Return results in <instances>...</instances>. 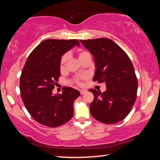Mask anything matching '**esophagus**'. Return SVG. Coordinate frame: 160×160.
Segmentation results:
<instances>
[{
	"label": "esophagus",
	"mask_w": 160,
	"mask_h": 160,
	"mask_svg": "<svg viewBox=\"0 0 160 160\" xmlns=\"http://www.w3.org/2000/svg\"><path fill=\"white\" fill-rule=\"evenodd\" d=\"M85 92H86V90H80V94H85Z\"/></svg>",
	"instance_id": "esophagus-1"
}]
</instances>
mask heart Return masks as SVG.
Segmentation results:
<instances>
[{
  "label": "heart",
  "mask_w": 160,
  "mask_h": 160,
  "mask_svg": "<svg viewBox=\"0 0 160 160\" xmlns=\"http://www.w3.org/2000/svg\"><path fill=\"white\" fill-rule=\"evenodd\" d=\"M90 56V53L88 52V51H84V50H82V51H80L79 52H78V58H79V60H82V59H83L84 58L87 57V56ZM67 60H68V56L67 55H64L63 57H62L61 58V70H63L65 69V67H66V63L67 62ZM78 83L80 82L78 81Z\"/></svg>",
  "instance_id": "heart-1"
}]
</instances>
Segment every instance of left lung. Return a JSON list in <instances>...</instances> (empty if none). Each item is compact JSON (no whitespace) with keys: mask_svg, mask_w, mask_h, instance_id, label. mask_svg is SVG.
I'll return each instance as SVG.
<instances>
[{"mask_svg":"<svg viewBox=\"0 0 160 160\" xmlns=\"http://www.w3.org/2000/svg\"><path fill=\"white\" fill-rule=\"evenodd\" d=\"M93 56L95 72L93 80L104 82L103 93L94 89L90 113L100 122L113 124L122 121L136 99L138 81L133 66L122 48L107 38L80 40Z\"/></svg>","mask_w":160,"mask_h":160,"instance_id":"left-lung-1","label":"left lung"}]
</instances>
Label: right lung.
<instances>
[{"mask_svg": "<svg viewBox=\"0 0 160 160\" xmlns=\"http://www.w3.org/2000/svg\"><path fill=\"white\" fill-rule=\"evenodd\" d=\"M80 42L76 39H46L29 54L20 81L21 97L35 121L48 127L63 125L72 117L73 103L80 92L65 87L53 94L61 75V57Z\"/></svg>", "mask_w": 160, "mask_h": 160, "instance_id": "1", "label": "right lung"}]
</instances>
